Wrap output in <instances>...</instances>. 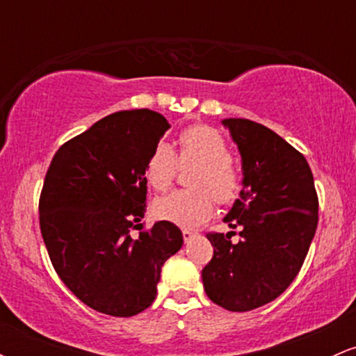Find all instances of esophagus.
Segmentation results:
<instances>
[{
  "label": "esophagus",
  "instance_id": "34e87169",
  "mask_svg": "<svg viewBox=\"0 0 356 356\" xmlns=\"http://www.w3.org/2000/svg\"><path fill=\"white\" fill-rule=\"evenodd\" d=\"M182 236H184V241H186V243H189V241L195 236V232L194 231H189V229H184L182 231Z\"/></svg>",
  "mask_w": 356,
  "mask_h": 356
}]
</instances>
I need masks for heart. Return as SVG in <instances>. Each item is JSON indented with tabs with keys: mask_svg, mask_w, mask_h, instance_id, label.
<instances>
[{
	"mask_svg": "<svg viewBox=\"0 0 356 356\" xmlns=\"http://www.w3.org/2000/svg\"><path fill=\"white\" fill-rule=\"evenodd\" d=\"M179 165L195 169L191 174V191H175L157 199L154 212L159 219L179 227L201 226L214 211V204H229L241 191V170L231 159L226 137L214 127L194 124L179 136V152L157 144L145 162V181L152 189L164 192L172 186Z\"/></svg>",
	"mask_w": 356,
	"mask_h": 356,
	"instance_id": "heart-1",
	"label": "heart"
}]
</instances>
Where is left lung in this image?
<instances>
[{
  "label": "left lung",
  "mask_w": 356,
  "mask_h": 356,
  "mask_svg": "<svg viewBox=\"0 0 356 356\" xmlns=\"http://www.w3.org/2000/svg\"><path fill=\"white\" fill-rule=\"evenodd\" d=\"M243 157V191L224 222L239 231L207 232L214 248L202 269L211 301L229 312H251L293 283L318 226V194L305 155L268 127L227 118Z\"/></svg>",
  "instance_id": "obj_1"
}]
</instances>
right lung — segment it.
Masks as SVG:
<instances>
[{
	"label": "right lung",
	"mask_w": 356,
	"mask_h": 356,
	"mask_svg": "<svg viewBox=\"0 0 356 356\" xmlns=\"http://www.w3.org/2000/svg\"><path fill=\"white\" fill-rule=\"evenodd\" d=\"M169 129L149 108L104 117L56 150L40 194V229L56 275L81 303L134 316L157 296L161 269L182 248L177 226L159 220L130 232L145 212V162Z\"/></svg>",
	"instance_id": "1"
}]
</instances>
